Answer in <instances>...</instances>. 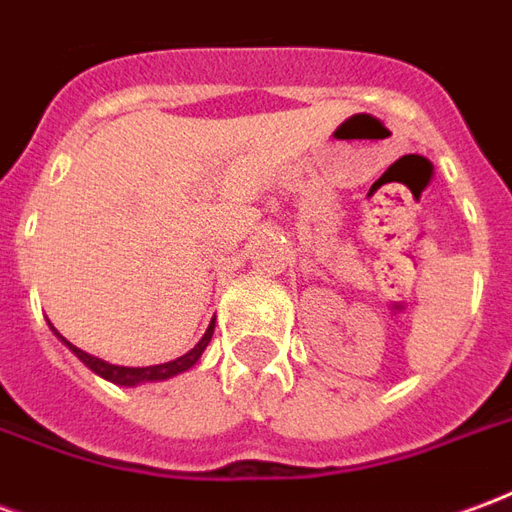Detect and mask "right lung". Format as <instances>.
Returning a JSON list of instances; mask_svg holds the SVG:
<instances>
[{"label":"right lung","instance_id":"add662e5","mask_svg":"<svg viewBox=\"0 0 512 512\" xmlns=\"http://www.w3.org/2000/svg\"><path fill=\"white\" fill-rule=\"evenodd\" d=\"M213 323H216V318L211 321V326L205 329V334H202V340L194 348H191L189 354L178 356V359H172V362H164V365H150V367H123V365H109V362H104V359H98V356L87 354V351H82V348H76L73 343H68L65 337H60L57 334V329H54V334L60 337L62 343L71 348L73 354L82 359L84 365L93 370L95 376L106 378V381H112V384L117 386H139V384H156V381H167V378L172 376H180V373H186L189 367H194L197 362H200L202 351L208 348V343H211L213 337Z\"/></svg>","mask_w":512,"mask_h":512}]
</instances>
